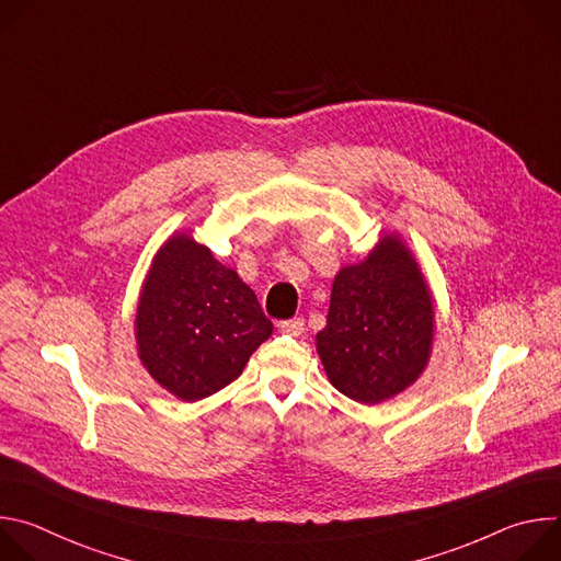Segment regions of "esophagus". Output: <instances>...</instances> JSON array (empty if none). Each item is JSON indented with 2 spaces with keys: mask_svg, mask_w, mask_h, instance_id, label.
I'll return each mask as SVG.
<instances>
[{
  "mask_svg": "<svg viewBox=\"0 0 561 561\" xmlns=\"http://www.w3.org/2000/svg\"><path fill=\"white\" fill-rule=\"evenodd\" d=\"M279 333H286V335H301L304 333V319L301 317H293V319H284V322L277 324Z\"/></svg>",
  "mask_w": 561,
  "mask_h": 561,
  "instance_id": "34e87169",
  "label": "esophagus"
}]
</instances>
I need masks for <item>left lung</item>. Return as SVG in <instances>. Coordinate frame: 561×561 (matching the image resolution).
<instances>
[{"mask_svg":"<svg viewBox=\"0 0 561 561\" xmlns=\"http://www.w3.org/2000/svg\"><path fill=\"white\" fill-rule=\"evenodd\" d=\"M431 344L433 297L411 251L388 234L362 264L337 273L317 353L340 392L379 404L420 377Z\"/></svg>","mask_w":561,"mask_h":561,"instance_id":"1","label":"left lung"}]
</instances>
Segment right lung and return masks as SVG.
Masks as SVG:
<instances>
[{"mask_svg":"<svg viewBox=\"0 0 561 561\" xmlns=\"http://www.w3.org/2000/svg\"><path fill=\"white\" fill-rule=\"evenodd\" d=\"M135 324L139 359L184 402L237 379L273 333L255 293L188 234L154 255Z\"/></svg>","mask_w":561,"mask_h":561,"instance_id":"1","label":"right lung"}]
</instances>
